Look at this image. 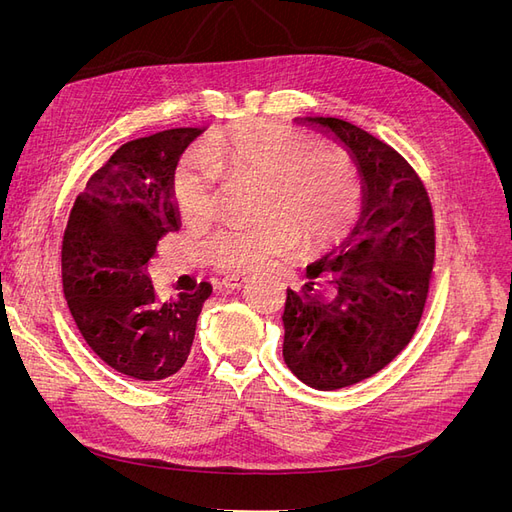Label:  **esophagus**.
Instances as JSON below:
<instances>
[{"mask_svg": "<svg viewBox=\"0 0 512 512\" xmlns=\"http://www.w3.org/2000/svg\"><path fill=\"white\" fill-rule=\"evenodd\" d=\"M245 280H247V277L243 273H224L220 284L224 288H241L245 284Z\"/></svg>", "mask_w": 512, "mask_h": 512, "instance_id": "34e87169", "label": "esophagus"}]
</instances>
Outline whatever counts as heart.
Here are the masks:
<instances>
[{
	"label": "heart",
	"mask_w": 512,
	"mask_h": 512,
	"mask_svg": "<svg viewBox=\"0 0 512 512\" xmlns=\"http://www.w3.org/2000/svg\"><path fill=\"white\" fill-rule=\"evenodd\" d=\"M205 158L230 177L256 179L262 218L228 224L207 241L224 269H258L301 243L316 250L339 239L361 209L363 181L348 151L320 147L318 138L282 123L247 119L211 134ZM215 175L198 156L185 158L173 181L183 222L211 220Z\"/></svg>",
	"instance_id": "heart-1"
}]
</instances>
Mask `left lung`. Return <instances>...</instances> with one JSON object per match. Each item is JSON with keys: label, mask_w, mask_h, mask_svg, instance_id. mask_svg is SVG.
<instances>
[{"label": "left lung", "mask_w": 512, "mask_h": 512, "mask_svg": "<svg viewBox=\"0 0 512 512\" xmlns=\"http://www.w3.org/2000/svg\"><path fill=\"white\" fill-rule=\"evenodd\" d=\"M359 166L363 211L350 235L286 290L284 361L301 382L335 391L378 374L421 322L436 256L429 194L380 138L337 117H305Z\"/></svg>", "instance_id": "8db88e82"}]
</instances>
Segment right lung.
<instances>
[{
  "label": "right lung",
  "instance_id": "add662e5",
  "mask_svg": "<svg viewBox=\"0 0 512 512\" xmlns=\"http://www.w3.org/2000/svg\"><path fill=\"white\" fill-rule=\"evenodd\" d=\"M200 128L121 145L76 196L61 245L70 314L89 348L123 376L164 380L188 361L211 284L160 301L147 275L158 243L179 230L173 177Z\"/></svg>",
  "mask_w": 512,
  "mask_h": 512
}]
</instances>
